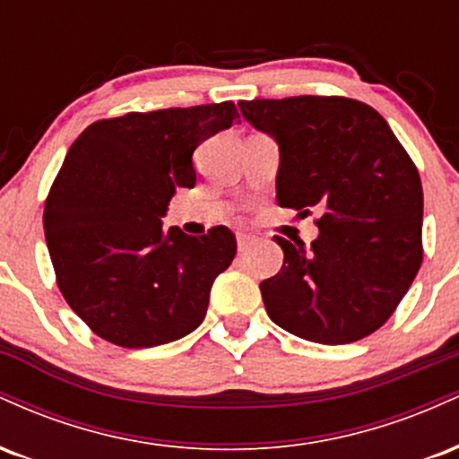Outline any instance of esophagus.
<instances>
[{
  "label": "esophagus",
  "instance_id": "34e87169",
  "mask_svg": "<svg viewBox=\"0 0 459 459\" xmlns=\"http://www.w3.org/2000/svg\"><path fill=\"white\" fill-rule=\"evenodd\" d=\"M252 244H255V237L252 235H237V247H239V252H244V250H247V247H250Z\"/></svg>",
  "mask_w": 459,
  "mask_h": 459
}]
</instances>
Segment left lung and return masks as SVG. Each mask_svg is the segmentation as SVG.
<instances>
[{"mask_svg":"<svg viewBox=\"0 0 459 459\" xmlns=\"http://www.w3.org/2000/svg\"><path fill=\"white\" fill-rule=\"evenodd\" d=\"M244 118L281 151L276 198L319 237H273L284 261L261 282L270 319L299 339L345 345L376 332L420 261L423 187L410 155L371 105L345 97L239 101Z\"/></svg>","mask_w":459,"mask_h":459,"instance_id":"8db88e82","label":"left lung"}]
</instances>
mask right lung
I'll list each match as a JSON object with an SVG mask.
<instances>
[{
    "label": "right lung",
    "instance_id": "add662e5",
    "mask_svg": "<svg viewBox=\"0 0 459 459\" xmlns=\"http://www.w3.org/2000/svg\"><path fill=\"white\" fill-rule=\"evenodd\" d=\"M235 118L230 101L129 112L71 144L45 203V239L62 296L94 334L138 350L203 324L235 235L163 233L161 218L177 187L196 186V146Z\"/></svg>",
    "mask_w": 459,
    "mask_h": 459
}]
</instances>
